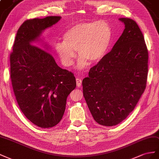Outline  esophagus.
Segmentation results:
<instances>
[{
  "label": "esophagus",
  "mask_w": 159,
  "mask_h": 159,
  "mask_svg": "<svg viewBox=\"0 0 159 159\" xmlns=\"http://www.w3.org/2000/svg\"><path fill=\"white\" fill-rule=\"evenodd\" d=\"M76 85L78 86V87H80L81 84H82V80L79 77H77L76 79Z\"/></svg>",
  "instance_id": "1"
}]
</instances>
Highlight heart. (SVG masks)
<instances>
[{
	"label": "heart",
	"mask_w": 159,
	"mask_h": 159,
	"mask_svg": "<svg viewBox=\"0 0 159 159\" xmlns=\"http://www.w3.org/2000/svg\"><path fill=\"white\" fill-rule=\"evenodd\" d=\"M112 40V29L105 20L81 22L72 26L63 35V41H58L54 48L62 65H73L76 50L80 55L77 68L79 70L91 63L101 61L105 55Z\"/></svg>",
	"instance_id": "b5f03b06"
}]
</instances>
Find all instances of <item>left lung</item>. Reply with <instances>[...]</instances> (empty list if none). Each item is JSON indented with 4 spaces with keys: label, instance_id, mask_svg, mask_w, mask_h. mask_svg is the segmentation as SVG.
<instances>
[{
    "label": "left lung",
    "instance_id": "8db88e82",
    "mask_svg": "<svg viewBox=\"0 0 159 159\" xmlns=\"http://www.w3.org/2000/svg\"><path fill=\"white\" fill-rule=\"evenodd\" d=\"M125 30L111 51L83 80V95L94 120L112 126L127 117L146 88L148 50L138 25L120 18Z\"/></svg>",
    "mask_w": 159,
    "mask_h": 159
}]
</instances>
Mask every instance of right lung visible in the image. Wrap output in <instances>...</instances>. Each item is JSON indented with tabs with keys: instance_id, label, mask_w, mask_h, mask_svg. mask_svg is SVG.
Here are the masks:
<instances>
[{
	"instance_id": "right-lung-1",
	"label": "right lung",
	"mask_w": 159,
	"mask_h": 159,
	"mask_svg": "<svg viewBox=\"0 0 159 159\" xmlns=\"http://www.w3.org/2000/svg\"><path fill=\"white\" fill-rule=\"evenodd\" d=\"M61 19L51 16L25 21L10 55L11 79L18 105L27 119L41 128H51L61 120L66 98L76 84L73 73L61 69L46 49L34 43Z\"/></svg>"
}]
</instances>
